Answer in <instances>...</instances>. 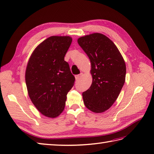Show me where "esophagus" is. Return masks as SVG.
Instances as JSON below:
<instances>
[{
    "instance_id": "obj_1",
    "label": "esophagus",
    "mask_w": 154,
    "mask_h": 154,
    "mask_svg": "<svg viewBox=\"0 0 154 154\" xmlns=\"http://www.w3.org/2000/svg\"><path fill=\"white\" fill-rule=\"evenodd\" d=\"M82 75H83V73H80L79 75H75V79H76L77 81H79L80 79V78L82 77Z\"/></svg>"
}]
</instances>
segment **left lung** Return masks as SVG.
<instances>
[{
	"label": "left lung",
	"mask_w": 154,
	"mask_h": 154,
	"mask_svg": "<svg viewBox=\"0 0 154 154\" xmlns=\"http://www.w3.org/2000/svg\"><path fill=\"white\" fill-rule=\"evenodd\" d=\"M77 42L89 58L93 77L90 88L83 93L84 104L94 112H103L115 102L125 82V62L115 44L102 34L85 35Z\"/></svg>",
	"instance_id": "1"
}]
</instances>
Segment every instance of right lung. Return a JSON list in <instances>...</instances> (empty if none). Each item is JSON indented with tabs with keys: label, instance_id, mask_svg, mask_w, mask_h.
Segmentation results:
<instances>
[{
	"label": "right lung",
	"instance_id": "1",
	"mask_svg": "<svg viewBox=\"0 0 154 154\" xmlns=\"http://www.w3.org/2000/svg\"><path fill=\"white\" fill-rule=\"evenodd\" d=\"M69 36H51L38 45L29 59L25 79L28 95L43 115L55 118L63 112L75 77L64 60Z\"/></svg>",
	"mask_w": 154,
	"mask_h": 154
}]
</instances>
